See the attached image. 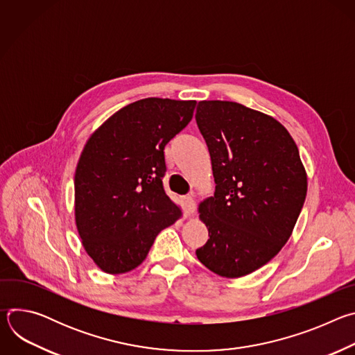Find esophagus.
I'll list each match as a JSON object with an SVG mask.
<instances>
[{"instance_id": "esophagus-1", "label": "esophagus", "mask_w": 355, "mask_h": 355, "mask_svg": "<svg viewBox=\"0 0 355 355\" xmlns=\"http://www.w3.org/2000/svg\"><path fill=\"white\" fill-rule=\"evenodd\" d=\"M182 205H184V212H185V216H191L193 212H195V200H193V196L192 195H187L182 198Z\"/></svg>"}]
</instances>
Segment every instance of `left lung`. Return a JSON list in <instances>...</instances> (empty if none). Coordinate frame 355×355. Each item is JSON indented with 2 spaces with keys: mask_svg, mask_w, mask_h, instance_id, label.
Listing matches in <instances>:
<instances>
[{
  "mask_svg": "<svg viewBox=\"0 0 355 355\" xmlns=\"http://www.w3.org/2000/svg\"><path fill=\"white\" fill-rule=\"evenodd\" d=\"M195 119L216 184L199 204L209 239L196 257L220 277H244L291 237L306 198V171L292 136L272 116L232 101H200Z\"/></svg>",
  "mask_w": 355,
  "mask_h": 355,
  "instance_id": "1",
  "label": "left lung"
}]
</instances>
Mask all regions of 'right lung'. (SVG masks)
Wrapping results in <instances>:
<instances>
[{"label":"right lung","mask_w":355,"mask_h":355,"mask_svg":"<svg viewBox=\"0 0 355 355\" xmlns=\"http://www.w3.org/2000/svg\"><path fill=\"white\" fill-rule=\"evenodd\" d=\"M195 105L144 98L87 140L74 175L76 225L87 254L104 272L135 270L157 234L181 218L163 187L164 147L189 123Z\"/></svg>","instance_id":"obj_1"}]
</instances>
